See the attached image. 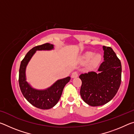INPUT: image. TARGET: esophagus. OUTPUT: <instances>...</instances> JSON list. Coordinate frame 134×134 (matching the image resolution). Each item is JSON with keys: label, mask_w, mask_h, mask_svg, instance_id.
Instances as JSON below:
<instances>
[{"label": "esophagus", "mask_w": 134, "mask_h": 134, "mask_svg": "<svg viewBox=\"0 0 134 134\" xmlns=\"http://www.w3.org/2000/svg\"><path fill=\"white\" fill-rule=\"evenodd\" d=\"M79 76V73L77 71H74L71 74V77L72 78H76L77 77Z\"/></svg>", "instance_id": "obj_1"}]
</instances>
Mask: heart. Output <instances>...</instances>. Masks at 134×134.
<instances>
[{
  "mask_svg": "<svg viewBox=\"0 0 134 134\" xmlns=\"http://www.w3.org/2000/svg\"><path fill=\"white\" fill-rule=\"evenodd\" d=\"M82 60L84 62H88L90 60V65L92 67H96L101 62L102 55L100 54H94L93 52L88 51L83 55Z\"/></svg>",
  "mask_w": 134,
  "mask_h": 134,
  "instance_id": "heart-1",
  "label": "heart"
}]
</instances>
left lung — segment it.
<instances>
[{
    "label": "left lung",
    "mask_w": 134,
    "mask_h": 134,
    "mask_svg": "<svg viewBox=\"0 0 134 134\" xmlns=\"http://www.w3.org/2000/svg\"><path fill=\"white\" fill-rule=\"evenodd\" d=\"M104 62L98 72L81 74L80 96L92 106L105 105L116 95L121 83L122 66L119 59L112 48L103 46Z\"/></svg>",
    "instance_id": "left-lung-1"
}]
</instances>
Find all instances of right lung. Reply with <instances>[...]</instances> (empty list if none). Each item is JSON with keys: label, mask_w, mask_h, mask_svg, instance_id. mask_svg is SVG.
I'll use <instances>...</instances> for the list:
<instances>
[{"label": "right lung", "mask_w": 134, "mask_h": 134, "mask_svg": "<svg viewBox=\"0 0 134 134\" xmlns=\"http://www.w3.org/2000/svg\"><path fill=\"white\" fill-rule=\"evenodd\" d=\"M54 45L49 43L34 47L25 56L19 68V87L27 100L35 107L41 109H49L54 107L60 100L63 89L69 82L70 77L57 80L50 87L44 90H38L32 87L26 81V69L29 61L37 51L52 50Z\"/></svg>", "instance_id": "right-lung-1"}]
</instances>
